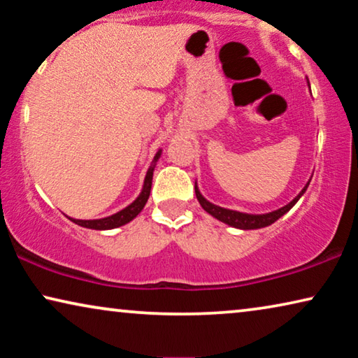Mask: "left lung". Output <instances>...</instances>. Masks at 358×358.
Segmentation results:
<instances>
[{"mask_svg":"<svg viewBox=\"0 0 358 358\" xmlns=\"http://www.w3.org/2000/svg\"><path fill=\"white\" fill-rule=\"evenodd\" d=\"M308 85H310V81H308ZM308 182L305 187L300 194L296 195L295 199L292 200L290 203H287L285 207L278 208V210H273V212H268V213H264V215H251V213H241V212H236V210H229V208H223V207H218V205H215L212 202H208L207 199L203 197L202 194H200V190L197 187V182H195V195H197V200L199 203L202 205V208L205 212L212 215L220 222L229 224V227L233 228H239V229H257V228H264V227H268V224H272L273 222H277L278 218L283 217L288 210H290L293 205H295L298 200L303 194H305V190L308 189Z\"/></svg>","mask_w":358,"mask_h":358,"instance_id":"8db88e82","label":"left lung"}]
</instances>
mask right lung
<instances>
[{
	"mask_svg": "<svg viewBox=\"0 0 358 358\" xmlns=\"http://www.w3.org/2000/svg\"><path fill=\"white\" fill-rule=\"evenodd\" d=\"M159 156H161V150L155 155L153 164L150 166L148 173H146L145 184H143V189H141L140 195L129 205V207H125L124 210H120V212H117V213L110 215V217H106V218H99V220H75V218H70L71 222L80 224V227L91 228V229H112V228H119V227H122V224H127L129 222H131V220H134L136 215H138L141 210H143L145 203L148 202V197H150V192H151V180H153L155 164H156V161L159 159Z\"/></svg>",
	"mask_w": 358,
	"mask_h": 358,
	"instance_id": "1",
	"label": "right lung"
}]
</instances>
